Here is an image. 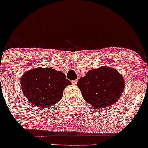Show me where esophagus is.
Returning a JSON list of instances; mask_svg holds the SVG:
<instances>
[{
    "instance_id": "34e87169",
    "label": "esophagus",
    "mask_w": 148,
    "mask_h": 148,
    "mask_svg": "<svg viewBox=\"0 0 148 148\" xmlns=\"http://www.w3.org/2000/svg\"><path fill=\"white\" fill-rule=\"evenodd\" d=\"M71 83H72L73 84H74V85H76L77 83V80H73V81H71Z\"/></svg>"
}]
</instances>
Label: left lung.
I'll return each instance as SVG.
<instances>
[{"instance_id": "left-lung-1", "label": "left lung", "mask_w": 148, "mask_h": 148, "mask_svg": "<svg viewBox=\"0 0 148 148\" xmlns=\"http://www.w3.org/2000/svg\"><path fill=\"white\" fill-rule=\"evenodd\" d=\"M77 85L87 103L103 108L118 101L124 89V81L116 70L101 67L89 71L78 80Z\"/></svg>"}]
</instances>
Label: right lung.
Wrapping results in <instances>:
<instances>
[{
    "label": "right lung",
    "instance_id": "1",
    "mask_svg": "<svg viewBox=\"0 0 148 148\" xmlns=\"http://www.w3.org/2000/svg\"><path fill=\"white\" fill-rule=\"evenodd\" d=\"M20 83L27 100L40 108L61 100L65 87L71 84L65 74L51 68L29 70L22 76Z\"/></svg>",
    "mask_w": 148,
    "mask_h": 148
}]
</instances>
